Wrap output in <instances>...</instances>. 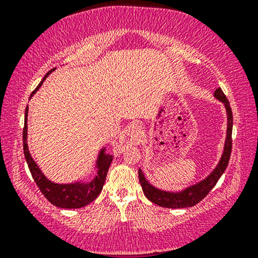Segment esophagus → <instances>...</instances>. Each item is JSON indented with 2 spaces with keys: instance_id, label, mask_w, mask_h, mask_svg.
<instances>
[{
  "instance_id": "1",
  "label": "esophagus",
  "mask_w": 258,
  "mask_h": 258,
  "mask_svg": "<svg viewBox=\"0 0 258 258\" xmlns=\"http://www.w3.org/2000/svg\"><path fill=\"white\" fill-rule=\"evenodd\" d=\"M129 135L134 141H139L142 137V129L139 124H133L129 128Z\"/></svg>"
}]
</instances>
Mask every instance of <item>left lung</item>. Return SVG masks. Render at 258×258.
<instances>
[{"instance_id": "obj_1", "label": "left lung", "mask_w": 258, "mask_h": 258, "mask_svg": "<svg viewBox=\"0 0 258 258\" xmlns=\"http://www.w3.org/2000/svg\"><path fill=\"white\" fill-rule=\"evenodd\" d=\"M214 96L217 98L218 101L223 102L225 110H227L228 115V128H227V139H225L224 144V151L222 155L220 162L216 165V168L214 169V171L208 176L207 178H204L203 181L200 183H196L189 188L179 192H170V191H163L155 188L154 185L149 184V182L147 181L144 177L143 172L141 169H139V178L141 186H142L143 192L146 197L151 202L157 204L160 207L164 208H171V209H179V208H189L194 207L195 204L201 202L208 194L211 191V189L216 185V183L220 177L223 174L225 169L228 167L229 160H230V154H231V147H232V140H231V134H232V111L229 104V101L227 96H225L221 88L215 90Z\"/></svg>"}]
</instances>
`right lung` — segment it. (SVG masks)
Masks as SVG:
<instances>
[{
  "instance_id": "add662e5",
  "label": "right lung",
  "mask_w": 258,
  "mask_h": 258,
  "mask_svg": "<svg viewBox=\"0 0 258 258\" xmlns=\"http://www.w3.org/2000/svg\"><path fill=\"white\" fill-rule=\"evenodd\" d=\"M54 70V69H52ZM52 70L48 72L43 77V80L41 81L36 89L31 93L30 97L36 93L38 88L42 86L45 77H48ZM27 121H28V105L26 108V114H24V126H23V153L26 161L29 167V170L31 172L35 183L38 186V189L41 190V192L43 194L45 199H47L51 204H54L55 207L58 208H64V209H77V208L86 207L88 204L93 202L96 197L100 195L103 188V184L105 182V177H107L108 169L110 167V163L112 161L111 155H107L104 153V149L100 151L97 158V175L93 181L89 183H72V184H57L54 183L45 177L42 174L41 169L38 168V165L35 163L33 157L30 156L29 150H28V144H27Z\"/></svg>"
}]
</instances>
